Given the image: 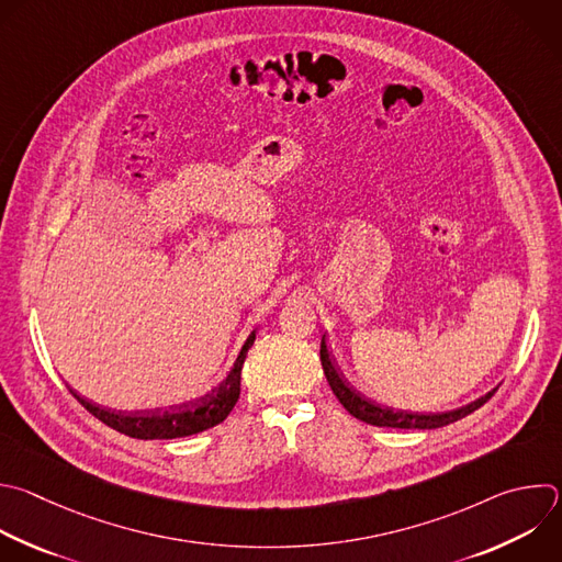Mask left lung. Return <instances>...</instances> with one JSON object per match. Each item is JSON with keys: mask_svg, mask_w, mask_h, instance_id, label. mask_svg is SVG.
Returning a JSON list of instances; mask_svg holds the SVG:
<instances>
[{"mask_svg": "<svg viewBox=\"0 0 562 562\" xmlns=\"http://www.w3.org/2000/svg\"><path fill=\"white\" fill-rule=\"evenodd\" d=\"M319 359H322V368H324V375H326V382L333 391V395L339 400V404L352 415L357 417L359 422H366L370 426H380V428H417V430H432V428H441V426H448V424H454L463 417H468L470 413L479 411L485 402L492 400V395L496 393V389L487 395H483L481 400L468 404V406H461L457 411H448V413H406V411H395V408H386V406H380L375 402H370L366 397H361L359 393H355L337 372L330 355H328V348H326V339L322 337V344H319Z\"/></svg>", "mask_w": 562, "mask_h": 562, "instance_id": "8db88e82", "label": "left lung"}]
</instances>
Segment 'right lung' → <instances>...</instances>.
Returning <instances> with one entry per match:
<instances>
[{
	"instance_id": "1",
	"label": "right lung",
	"mask_w": 562,
	"mask_h": 562,
	"mask_svg": "<svg viewBox=\"0 0 562 562\" xmlns=\"http://www.w3.org/2000/svg\"><path fill=\"white\" fill-rule=\"evenodd\" d=\"M256 341V330L247 337L234 368L229 375L207 395L169 406L165 411H147V413H110L99 406H92L90 402L77 397L81 406L94 415L105 426L114 428L116 432H123L134 439H176V437H190L203 430H210L227 419V415L234 411L238 397H240V372L247 357V350Z\"/></svg>"
}]
</instances>
